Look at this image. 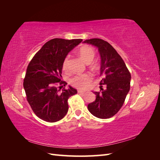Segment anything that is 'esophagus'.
<instances>
[{"mask_svg":"<svg viewBox=\"0 0 160 160\" xmlns=\"http://www.w3.org/2000/svg\"><path fill=\"white\" fill-rule=\"evenodd\" d=\"M78 93H80V94H83V93H85V91L79 90V91H78Z\"/></svg>","mask_w":160,"mask_h":160,"instance_id":"1","label":"esophagus"}]
</instances>
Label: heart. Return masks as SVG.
Instances as JSON below:
<instances>
[{
    "instance_id": "obj_1",
    "label": "heart",
    "mask_w": 160,
    "mask_h": 160,
    "mask_svg": "<svg viewBox=\"0 0 160 160\" xmlns=\"http://www.w3.org/2000/svg\"><path fill=\"white\" fill-rule=\"evenodd\" d=\"M79 55L81 59L84 62H85L86 63H89L93 59L95 55V52L93 48H91V47L83 46L79 49ZM68 60L69 56H67L65 59L63 63H62V68H63V69H66L67 68ZM91 80L92 76L91 74L83 73L75 76L71 79V83L77 88L80 89H84L89 86Z\"/></svg>"
}]
</instances>
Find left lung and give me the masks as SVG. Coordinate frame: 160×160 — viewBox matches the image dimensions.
<instances>
[{
  "mask_svg": "<svg viewBox=\"0 0 160 160\" xmlns=\"http://www.w3.org/2000/svg\"><path fill=\"white\" fill-rule=\"evenodd\" d=\"M98 48L101 57V92L93 91L96 99L88 106L89 112L100 119L113 117L122 107L130 89L131 74L122 58L107 41L100 38L85 40ZM106 88L103 90L102 85Z\"/></svg>",
  "mask_w": 160,
  "mask_h": 160,
  "instance_id": "left-lung-1",
  "label": "left lung"
}]
</instances>
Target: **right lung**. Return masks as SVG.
<instances>
[{
  "mask_svg": "<svg viewBox=\"0 0 160 160\" xmlns=\"http://www.w3.org/2000/svg\"><path fill=\"white\" fill-rule=\"evenodd\" d=\"M82 41L53 38L42 47L27 67L23 82L27 99L35 114L45 122L63 118L69 109L68 99L77 93L70 85L61 92L58 88L67 85L61 81L65 59Z\"/></svg>",
  "mask_w": 160,
  "mask_h": 160,
  "instance_id": "add662e5",
  "label": "right lung"
}]
</instances>
